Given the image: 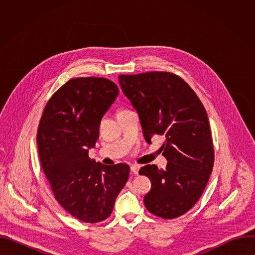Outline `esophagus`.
<instances>
[{"label": "esophagus", "mask_w": 255, "mask_h": 255, "mask_svg": "<svg viewBox=\"0 0 255 255\" xmlns=\"http://www.w3.org/2000/svg\"><path fill=\"white\" fill-rule=\"evenodd\" d=\"M139 168H140L139 165H132V166H131V171H132L134 174H138Z\"/></svg>", "instance_id": "obj_1"}]
</instances>
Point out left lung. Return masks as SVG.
Instances as JSON below:
<instances>
[{
    "label": "left lung",
    "instance_id": "obj_1",
    "mask_svg": "<svg viewBox=\"0 0 255 255\" xmlns=\"http://www.w3.org/2000/svg\"><path fill=\"white\" fill-rule=\"evenodd\" d=\"M118 80L138 112L146 142L154 135L165 138L160 149L168 161L166 168L147 164L139 170L151 181L144 205L162 219H174L199 201L213 169L207 112L193 89L172 72L120 75Z\"/></svg>",
    "mask_w": 255,
    "mask_h": 255
}]
</instances>
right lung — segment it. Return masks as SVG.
Masks as SVG:
<instances>
[{"label": "right lung", "mask_w": 255, "mask_h": 255, "mask_svg": "<svg viewBox=\"0 0 255 255\" xmlns=\"http://www.w3.org/2000/svg\"><path fill=\"white\" fill-rule=\"evenodd\" d=\"M118 94L105 78L71 79L49 99L38 125V153L51 191L65 211L86 223L110 217L128 180V164L105 165L88 153Z\"/></svg>", "instance_id": "add662e5"}]
</instances>
